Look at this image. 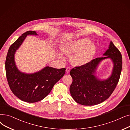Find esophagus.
Instances as JSON below:
<instances>
[{
    "label": "esophagus",
    "mask_w": 130,
    "mask_h": 130,
    "mask_svg": "<svg viewBox=\"0 0 130 130\" xmlns=\"http://www.w3.org/2000/svg\"><path fill=\"white\" fill-rule=\"evenodd\" d=\"M70 71H71V69L69 67H67V68H66V72H67V73H70Z\"/></svg>",
    "instance_id": "obj_1"
}]
</instances>
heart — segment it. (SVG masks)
Wrapping results in <instances>:
<instances>
[{
	"label": "heart",
	"mask_w": 130,
	"mask_h": 130,
	"mask_svg": "<svg viewBox=\"0 0 130 130\" xmlns=\"http://www.w3.org/2000/svg\"><path fill=\"white\" fill-rule=\"evenodd\" d=\"M63 53L69 56L74 55L72 63L76 66L85 65L91 60L95 53L94 44L89 42L87 39H78L74 41L67 43L61 47ZM59 57L63 59L61 55Z\"/></svg>",
	"instance_id": "heart-1"
}]
</instances>
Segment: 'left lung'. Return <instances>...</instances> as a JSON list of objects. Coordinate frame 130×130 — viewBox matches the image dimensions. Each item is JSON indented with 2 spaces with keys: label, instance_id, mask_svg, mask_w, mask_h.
<instances>
[{
  "label": "left lung",
  "instance_id": "obj_1",
  "mask_svg": "<svg viewBox=\"0 0 130 130\" xmlns=\"http://www.w3.org/2000/svg\"><path fill=\"white\" fill-rule=\"evenodd\" d=\"M104 55L106 56L93 59L85 65L75 66L71 70L73 82L70 91L77 103L84 106L99 104L108 99L116 88L122 69L121 53L111 41ZM108 58L114 63L112 74L107 80H98L93 75L95 70L101 60Z\"/></svg>",
  "mask_w": 130,
  "mask_h": 130
}]
</instances>
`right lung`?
Returning a JSON list of instances; mask_svg holds the SVG:
<instances>
[{"instance_id":"obj_1","label":"right lung","mask_w":130,"mask_h":130,"mask_svg":"<svg viewBox=\"0 0 130 130\" xmlns=\"http://www.w3.org/2000/svg\"><path fill=\"white\" fill-rule=\"evenodd\" d=\"M37 34L28 31L10 46L5 61L6 75L12 92L22 101L36 103L44 99L50 92L54 86L64 76L65 68L54 69L47 66L38 72L26 74L20 72L14 62V54L27 35Z\"/></svg>"}]
</instances>
